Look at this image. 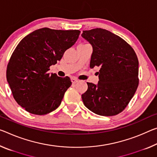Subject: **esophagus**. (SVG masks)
I'll return each instance as SVG.
<instances>
[{
	"instance_id": "1",
	"label": "esophagus",
	"mask_w": 157,
	"mask_h": 157,
	"mask_svg": "<svg viewBox=\"0 0 157 157\" xmlns=\"http://www.w3.org/2000/svg\"><path fill=\"white\" fill-rule=\"evenodd\" d=\"M71 82H72V83L73 84H75V83H76V82H78V79H75V78H71Z\"/></svg>"
}]
</instances>
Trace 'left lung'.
Here are the masks:
<instances>
[{"instance_id": "obj_1", "label": "left lung", "mask_w": 157, "mask_h": 157, "mask_svg": "<svg viewBox=\"0 0 157 157\" xmlns=\"http://www.w3.org/2000/svg\"><path fill=\"white\" fill-rule=\"evenodd\" d=\"M82 36L93 47L90 68L101 67L98 84L87 82L83 103L98 115H116L128 105L138 88V57L130 44L105 29L83 31Z\"/></svg>"}]
</instances>
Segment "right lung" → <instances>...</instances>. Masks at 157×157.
<instances>
[{
  "label": "right lung",
  "instance_id": "right-lung-1",
  "mask_svg": "<svg viewBox=\"0 0 157 157\" xmlns=\"http://www.w3.org/2000/svg\"><path fill=\"white\" fill-rule=\"evenodd\" d=\"M78 30H36L17 44L7 66L6 78L17 103L27 112L47 114L60 105L72 82L69 77L49 73L75 43Z\"/></svg>",
  "mask_w": 157,
  "mask_h": 157
}]
</instances>
